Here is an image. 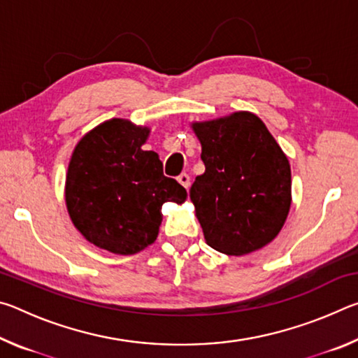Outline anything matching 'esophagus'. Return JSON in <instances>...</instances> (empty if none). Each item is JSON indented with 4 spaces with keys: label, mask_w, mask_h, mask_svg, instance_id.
<instances>
[{
    "label": "esophagus",
    "mask_w": 358,
    "mask_h": 358,
    "mask_svg": "<svg viewBox=\"0 0 358 358\" xmlns=\"http://www.w3.org/2000/svg\"><path fill=\"white\" fill-rule=\"evenodd\" d=\"M178 183L180 185H183L186 189H187V186H189V183H191V178H189V175L187 173H181V175H178Z\"/></svg>",
    "instance_id": "esophagus-1"
}]
</instances>
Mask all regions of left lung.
Here are the masks:
<instances>
[{"mask_svg": "<svg viewBox=\"0 0 358 358\" xmlns=\"http://www.w3.org/2000/svg\"><path fill=\"white\" fill-rule=\"evenodd\" d=\"M205 172L189 189L213 250L243 256L273 240L290 208V166L262 120L250 112L194 123Z\"/></svg>", "mask_w": 358, "mask_h": 358, "instance_id": "8db88e82", "label": "left lung"}]
</instances>
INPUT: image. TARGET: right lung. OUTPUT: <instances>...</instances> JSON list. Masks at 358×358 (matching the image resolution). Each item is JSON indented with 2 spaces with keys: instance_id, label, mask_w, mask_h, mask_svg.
I'll return each instance as SVG.
<instances>
[{
  "instance_id": "add662e5",
  "label": "right lung",
  "mask_w": 358,
  "mask_h": 358,
  "mask_svg": "<svg viewBox=\"0 0 358 358\" xmlns=\"http://www.w3.org/2000/svg\"><path fill=\"white\" fill-rule=\"evenodd\" d=\"M148 128L113 118L90 131L72 153L66 205L90 243L136 254L153 243L164 202L186 201V189L162 172L155 151H143Z\"/></svg>"
}]
</instances>
